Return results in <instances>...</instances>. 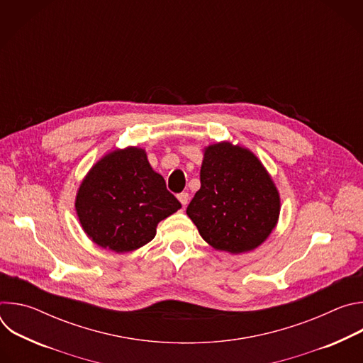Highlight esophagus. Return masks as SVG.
I'll use <instances>...</instances> for the list:
<instances>
[{
    "label": "esophagus",
    "mask_w": 363,
    "mask_h": 363,
    "mask_svg": "<svg viewBox=\"0 0 363 363\" xmlns=\"http://www.w3.org/2000/svg\"><path fill=\"white\" fill-rule=\"evenodd\" d=\"M178 199H179V202L185 206V205L188 203V201H189V195H188V192H181V194H178Z\"/></svg>",
    "instance_id": "obj_1"
}]
</instances>
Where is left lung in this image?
Returning <instances> with one entry per match:
<instances>
[{
  "label": "left lung",
  "mask_w": 363,
  "mask_h": 363,
  "mask_svg": "<svg viewBox=\"0 0 363 363\" xmlns=\"http://www.w3.org/2000/svg\"><path fill=\"white\" fill-rule=\"evenodd\" d=\"M201 188L186 214L201 237L233 254L260 245L276 227L279 192L262 162L248 149L227 142L205 149Z\"/></svg>",
  "instance_id": "left-lung-1"
}]
</instances>
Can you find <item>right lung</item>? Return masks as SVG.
<instances>
[{
	"mask_svg": "<svg viewBox=\"0 0 363 363\" xmlns=\"http://www.w3.org/2000/svg\"><path fill=\"white\" fill-rule=\"evenodd\" d=\"M181 208L139 147L115 150L82 182L76 210L84 233L116 252L136 250L157 234V225Z\"/></svg>",
	"mask_w": 363,
	"mask_h": 363,
	"instance_id": "1",
	"label": "right lung"
}]
</instances>
